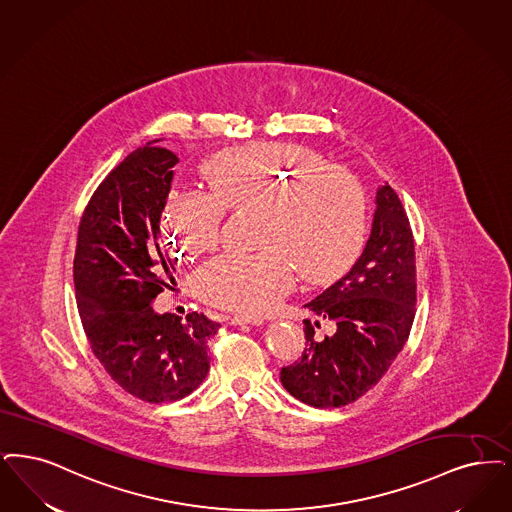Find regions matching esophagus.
Instances as JSON below:
<instances>
[{
    "label": "esophagus",
    "instance_id": "1",
    "mask_svg": "<svg viewBox=\"0 0 512 512\" xmlns=\"http://www.w3.org/2000/svg\"><path fill=\"white\" fill-rule=\"evenodd\" d=\"M230 322L234 324V326H263L265 324V318H261V316H244V314H240V316H232L230 318Z\"/></svg>",
    "mask_w": 512,
    "mask_h": 512
}]
</instances>
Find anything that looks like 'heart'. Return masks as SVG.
I'll list each match as a JSON object with an SVG mask.
<instances>
[{
    "label": "heart",
    "instance_id": "1",
    "mask_svg": "<svg viewBox=\"0 0 512 512\" xmlns=\"http://www.w3.org/2000/svg\"><path fill=\"white\" fill-rule=\"evenodd\" d=\"M207 194L177 192L165 215L173 251L190 259L217 246L225 209L257 205L259 253L205 263L196 287L205 301L242 314L274 307L301 278L329 280L352 265L366 240V196L341 165L303 146H240L202 165Z\"/></svg>",
    "mask_w": 512,
    "mask_h": 512
}]
</instances>
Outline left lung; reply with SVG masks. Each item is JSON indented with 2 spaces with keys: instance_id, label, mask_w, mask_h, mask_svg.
Returning a JSON list of instances; mask_svg holds the SVG:
<instances>
[{
  "instance_id": "obj_1",
  "label": "left lung",
  "mask_w": 512,
  "mask_h": 512,
  "mask_svg": "<svg viewBox=\"0 0 512 512\" xmlns=\"http://www.w3.org/2000/svg\"><path fill=\"white\" fill-rule=\"evenodd\" d=\"M415 244L408 215L389 184L375 196L366 247L343 278L307 303L318 318L305 320L307 348L280 371L284 389L314 408L356 402L389 371L408 341L415 318ZM322 321L336 326L318 340Z\"/></svg>"
}]
</instances>
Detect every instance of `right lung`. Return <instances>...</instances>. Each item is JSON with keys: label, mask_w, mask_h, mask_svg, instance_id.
<instances>
[{"label": "right lung", "mask_w": 512, "mask_h": 512, "mask_svg": "<svg viewBox=\"0 0 512 512\" xmlns=\"http://www.w3.org/2000/svg\"><path fill=\"white\" fill-rule=\"evenodd\" d=\"M177 164L171 150L148 143L114 167L83 211L74 255L93 354L125 392L150 404L181 400L204 383L207 341L221 328L204 312L183 320L152 308L177 263L160 238Z\"/></svg>", "instance_id": "1"}]
</instances>
